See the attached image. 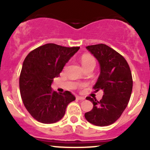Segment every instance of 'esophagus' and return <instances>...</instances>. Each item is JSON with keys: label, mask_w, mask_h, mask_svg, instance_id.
Returning <instances> with one entry per match:
<instances>
[{"label": "esophagus", "mask_w": 150, "mask_h": 150, "mask_svg": "<svg viewBox=\"0 0 150 150\" xmlns=\"http://www.w3.org/2000/svg\"><path fill=\"white\" fill-rule=\"evenodd\" d=\"M76 98H77V99H78V100H85V98H84V97H81V96H77Z\"/></svg>", "instance_id": "obj_1"}]
</instances>
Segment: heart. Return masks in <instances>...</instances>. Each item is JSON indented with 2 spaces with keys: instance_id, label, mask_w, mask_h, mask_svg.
Here are the masks:
<instances>
[{
  "instance_id": "b5f03b06",
  "label": "heart",
  "mask_w": 150,
  "mask_h": 150,
  "mask_svg": "<svg viewBox=\"0 0 150 150\" xmlns=\"http://www.w3.org/2000/svg\"><path fill=\"white\" fill-rule=\"evenodd\" d=\"M81 61H82V64L83 65H87V64L89 63H95V60L94 59L93 57H92L91 55H84L83 57H82L81 59Z\"/></svg>"
}]
</instances>
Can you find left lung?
Wrapping results in <instances>:
<instances>
[{
	"mask_svg": "<svg viewBox=\"0 0 150 150\" xmlns=\"http://www.w3.org/2000/svg\"><path fill=\"white\" fill-rule=\"evenodd\" d=\"M86 48L100 64V73L93 88L96 92L102 90L104 95L100 101L87 97L93 108L85 117L96 126L110 125L119 119L129 103L133 85L130 68L123 56L105 44Z\"/></svg>",
	"mask_w": 150,
	"mask_h": 150,
	"instance_id": "left-lung-1",
	"label": "left lung"
}]
</instances>
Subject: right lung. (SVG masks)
<instances>
[{"label":"right lung","mask_w":150,"mask_h":150,"mask_svg":"<svg viewBox=\"0 0 150 150\" xmlns=\"http://www.w3.org/2000/svg\"><path fill=\"white\" fill-rule=\"evenodd\" d=\"M79 49L47 43L31 51L25 58L19 78L20 92L26 110L37 121L52 124L60 120L67 105L75 100L70 92L52 90L51 85Z\"/></svg>","instance_id":"obj_1"}]
</instances>
